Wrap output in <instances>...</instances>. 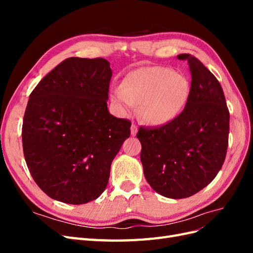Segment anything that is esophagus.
<instances>
[{
    "label": "esophagus",
    "instance_id": "34e87169",
    "mask_svg": "<svg viewBox=\"0 0 253 253\" xmlns=\"http://www.w3.org/2000/svg\"><path fill=\"white\" fill-rule=\"evenodd\" d=\"M137 132H138V128H137V126L135 124H133L132 126H131V135L136 136Z\"/></svg>",
    "mask_w": 253,
    "mask_h": 253
}]
</instances>
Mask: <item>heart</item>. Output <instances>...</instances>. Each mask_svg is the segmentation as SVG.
Here are the masks:
<instances>
[{
	"label": "heart",
	"instance_id": "heart-1",
	"mask_svg": "<svg viewBox=\"0 0 253 253\" xmlns=\"http://www.w3.org/2000/svg\"><path fill=\"white\" fill-rule=\"evenodd\" d=\"M190 83L169 67L148 66L132 72L122 86L113 89L112 98L119 110L131 113L139 105L141 118L152 126H165L185 108Z\"/></svg>",
	"mask_w": 253,
	"mask_h": 253
}]
</instances>
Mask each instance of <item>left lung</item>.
Here are the masks:
<instances>
[{
  "instance_id": "1",
  "label": "left lung",
  "mask_w": 253,
  "mask_h": 253,
  "mask_svg": "<svg viewBox=\"0 0 253 253\" xmlns=\"http://www.w3.org/2000/svg\"><path fill=\"white\" fill-rule=\"evenodd\" d=\"M189 62L190 95L183 111L159 127L140 126V159L145 179L160 195L186 198L215 178L223 166L230 114L218 80L200 60L180 53Z\"/></svg>"
}]
</instances>
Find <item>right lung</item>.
Listing matches in <instances>:
<instances>
[{
	"instance_id": "1",
	"label": "right lung",
	"mask_w": 253,
	"mask_h": 253,
	"mask_svg": "<svg viewBox=\"0 0 253 253\" xmlns=\"http://www.w3.org/2000/svg\"><path fill=\"white\" fill-rule=\"evenodd\" d=\"M110 62L67 58L32 91L22 126L25 162L53 200L81 205L105 190L131 121L109 113Z\"/></svg>"
}]
</instances>
